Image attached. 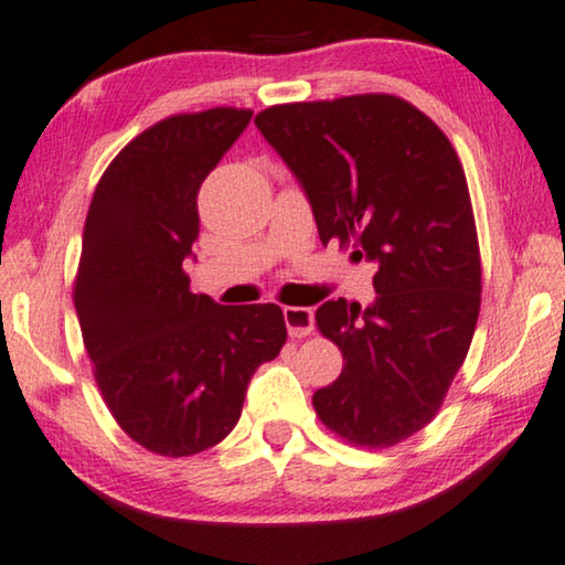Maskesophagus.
<instances>
[{"label":"esophagus","instance_id":"esophagus-1","mask_svg":"<svg viewBox=\"0 0 565 565\" xmlns=\"http://www.w3.org/2000/svg\"><path fill=\"white\" fill-rule=\"evenodd\" d=\"M284 322L291 338H307L315 330V312L307 307H284Z\"/></svg>","mask_w":565,"mask_h":565}]
</instances>
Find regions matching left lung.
<instances>
[{
  "mask_svg": "<svg viewBox=\"0 0 565 565\" xmlns=\"http://www.w3.org/2000/svg\"><path fill=\"white\" fill-rule=\"evenodd\" d=\"M258 130L297 173L317 233L376 264V301L330 299L317 330L343 371L312 396L320 423L359 448H392L443 407L481 307V253L460 158L394 94L274 105Z\"/></svg>",
  "mask_w": 565,
  "mask_h": 565,
  "instance_id": "8db88e82",
  "label": "left lung"
}]
</instances>
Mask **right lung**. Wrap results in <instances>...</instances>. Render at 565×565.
<instances>
[{
    "instance_id": "add662e5",
    "label": "right lung",
    "mask_w": 565,
    "mask_h": 565,
    "mask_svg": "<svg viewBox=\"0 0 565 565\" xmlns=\"http://www.w3.org/2000/svg\"><path fill=\"white\" fill-rule=\"evenodd\" d=\"M253 109L150 125L113 158L84 222L74 307L94 381L127 438L166 458L225 440L248 381L286 343L281 307H222L189 291L196 194Z\"/></svg>"
}]
</instances>
